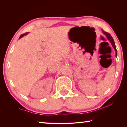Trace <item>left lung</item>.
<instances>
[{
	"label": "left lung",
	"mask_w": 127,
	"mask_h": 127,
	"mask_svg": "<svg viewBox=\"0 0 127 127\" xmlns=\"http://www.w3.org/2000/svg\"><path fill=\"white\" fill-rule=\"evenodd\" d=\"M103 32L104 33V35H106L107 38H108V40L110 41V42H111L112 46H113L114 49L115 50V52H116V56H117V50H116V46H115V44L114 41V40H113V38H112V36L110 35V33L105 32V31H103Z\"/></svg>",
	"instance_id": "8db88e82"
}]
</instances>
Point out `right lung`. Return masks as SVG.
<instances>
[{
  "mask_svg": "<svg viewBox=\"0 0 127 127\" xmlns=\"http://www.w3.org/2000/svg\"><path fill=\"white\" fill-rule=\"evenodd\" d=\"M27 33H23V34H22V35H21V36H20V37H19V38H20L22 37H23V36H24V35H27Z\"/></svg>",
  "mask_w": 127,
  "mask_h": 127,
  "instance_id": "obj_1",
  "label": "right lung"
}]
</instances>
